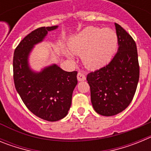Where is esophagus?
<instances>
[{"mask_svg":"<svg viewBox=\"0 0 151 151\" xmlns=\"http://www.w3.org/2000/svg\"><path fill=\"white\" fill-rule=\"evenodd\" d=\"M77 79H78V81H79V82H81V81H85V79H86V78H85V75L82 74V73H78V75H77Z\"/></svg>","mask_w":151,"mask_h":151,"instance_id":"1","label":"esophagus"}]
</instances>
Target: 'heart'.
<instances>
[{
	"instance_id": "b5f03b06",
	"label": "heart",
	"mask_w": 151,
	"mask_h": 151,
	"mask_svg": "<svg viewBox=\"0 0 151 151\" xmlns=\"http://www.w3.org/2000/svg\"><path fill=\"white\" fill-rule=\"evenodd\" d=\"M117 45L114 31L94 26L85 28L69 42L71 51L82 55L84 65L91 69H99L110 62L116 51Z\"/></svg>"
}]
</instances>
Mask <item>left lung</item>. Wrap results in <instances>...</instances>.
Returning a JSON list of instances; mask_svg holds the SVG:
<instances>
[{"mask_svg": "<svg viewBox=\"0 0 151 151\" xmlns=\"http://www.w3.org/2000/svg\"><path fill=\"white\" fill-rule=\"evenodd\" d=\"M118 51L106 66L88 73L91 101L94 110L106 116L116 115L130 104L139 80V63L135 41L115 23Z\"/></svg>", "mask_w": 151, "mask_h": 151, "instance_id": "8db88e82", "label": "left lung"}]
</instances>
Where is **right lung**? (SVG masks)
Returning a JSON list of instances; mask_svg holds the SVG:
<instances>
[{
    "instance_id": "right-lung-1",
    "label": "right lung",
    "mask_w": 151,
    "mask_h": 151,
    "mask_svg": "<svg viewBox=\"0 0 151 151\" xmlns=\"http://www.w3.org/2000/svg\"><path fill=\"white\" fill-rule=\"evenodd\" d=\"M57 27H41L29 33L15 49L13 61L15 88L22 101L36 116L50 122L67 115L78 73L64 71L56 64L35 73L29 67L28 60L33 47Z\"/></svg>"
}]
</instances>
